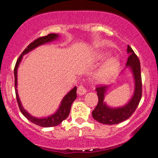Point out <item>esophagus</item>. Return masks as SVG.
I'll return each instance as SVG.
<instances>
[{
  "mask_svg": "<svg viewBox=\"0 0 158 158\" xmlns=\"http://www.w3.org/2000/svg\"><path fill=\"white\" fill-rule=\"evenodd\" d=\"M86 93V89L85 88V87L83 85H80L79 86L77 89V94L79 95H83Z\"/></svg>",
  "mask_w": 158,
  "mask_h": 158,
  "instance_id": "34e87169",
  "label": "esophagus"
}]
</instances>
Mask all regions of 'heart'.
I'll return each instance as SVG.
<instances>
[{"instance_id": "1", "label": "heart", "mask_w": 158, "mask_h": 158, "mask_svg": "<svg viewBox=\"0 0 158 158\" xmlns=\"http://www.w3.org/2000/svg\"><path fill=\"white\" fill-rule=\"evenodd\" d=\"M110 56V53L104 52L100 55V58L104 60ZM119 67V61L117 58H111L103 64V66L95 73V80L99 82H105L110 80L117 73Z\"/></svg>"}]
</instances>
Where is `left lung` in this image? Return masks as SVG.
I'll return each instance as SVG.
<instances>
[{"label":"left lung","mask_w":158,"mask_h":158,"mask_svg":"<svg viewBox=\"0 0 158 158\" xmlns=\"http://www.w3.org/2000/svg\"><path fill=\"white\" fill-rule=\"evenodd\" d=\"M127 52L129 57L127 58L126 67H129L133 73L135 85L134 92L127 104L123 106L112 108L107 106L104 101L105 94L109 86L97 87L96 91L98 96V103L93 110L92 116L95 120L101 124L112 125L127 120L135 112L141 100L142 78L139 60L130 46H127Z\"/></svg>","instance_id":"left-lung-1"}]
</instances>
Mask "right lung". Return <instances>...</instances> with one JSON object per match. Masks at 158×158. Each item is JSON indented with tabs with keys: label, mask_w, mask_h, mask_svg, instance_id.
Segmentation results:
<instances>
[{
	"label": "right lung",
	"mask_w": 158,
	"mask_h": 158,
	"mask_svg": "<svg viewBox=\"0 0 158 158\" xmlns=\"http://www.w3.org/2000/svg\"><path fill=\"white\" fill-rule=\"evenodd\" d=\"M59 37L58 34H49L47 36H45V37H39L38 39L35 40L34 42H32L31 44H29L27 46V47L25 48L23 51V52L22 53V55H20L19 58L17 60L16 64H15V68H14V76H15V95H16V100L17 103H18L19 107V110L23 114L25 118H27L29 121H31L34 124H37V125L40 126V127H55V126L58 125L60 123L62 122L64 120H65L67 117H68L69 114L70 112V108L71 105L73 103L74 100L76 98V90L77 88L76 87H74L71 91H69L67 94L64 97L63 100L60 102V104L59 108L58 109V110L52 114V115L48 116L46 118H35L34 116H32L28 112L26 111L25 109L22 106V103L20 101L19 97L18 94V91H17V69H18L19 65L21 60H22V58H23V55L25 54L28 53L29 52H31V50L34 49L35 48H37V46H41V45L45 44V43H50L52 41L55 40Z\"/></svg>",
	"instance_id": "right-lung-1"
}]
</instances>
